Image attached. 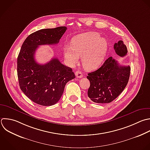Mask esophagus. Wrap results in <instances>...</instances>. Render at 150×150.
<instances>
[{
  "label": "esophagus",
  "mask_w": 150,
  "mask_h": 150,
  "mask_svg": "<svg viewBox=\"0 0 150 150\" xmlns=\"http://www.w3.org/2000/svg\"><path fill=\"white\" fill-rule=\"evenodd\" d=\"M75 74H76V77H77V78H81V77H83V74H82V73L80 71H77L75 73Z\"/></svg>",
  "instance_id": "1"
}]
</instances>
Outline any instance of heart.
Masks as SVG:
<instances>
[{
    "label": "heart",
    "mask_w": 150,
    "mask_h": 150,
    "mask_svg": "<svg viewBox=\"0 0 150 150\" xmlns=\"http://www.w3.org/2000/svg\"><path fill=\"white\" fill-rule=\"evenodd\" d=\"M108 49L107 41L100 38L96 33H86L79 35L71 40V47H64L65 59L70 66L76 65L80 56L86 70H94L100 66L104 61Z\"/></svg>",
    "instance_id": "heart-1"
}]
</instances>
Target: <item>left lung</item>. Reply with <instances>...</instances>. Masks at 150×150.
Masks as SVG:
<instances>
[{
	"label": "left lung",
	"instance_id": "8db88e82",
	"mask_svg": "<svg viewBox=\"0 0 150 150\" xmlns=\"http://www.w3.org/2000/svg\"><path fill=\"white\" fill-rule=\"evenodd\" d=\"M114 49L117 55L124 57L127 49L122 40L115 43ZM130 74L129 66L120 65L112 57L107 59L97 70L89 73L87 78L90 82L88 96L96 103H109L124 90Z\"/></svg>",
	"mask_w": 150,
	"mask_h": 150
}]
</instances>
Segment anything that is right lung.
Returning a JSON list of instances; mask_svg holds the SVG:
<instances>
[{"label":"right lung","instance_id":"1","mask_svg":"<svg viewBox=\"0 0 150 150\" xmlns=\"http://www.w3.org/2000/svg\"><path fill=\"white\" fill-rule=\"evenodd\" d=\"M67 28L45 29L30 35L24 41L18 57V77L21 90L32 101L44 106L55 104L60 99L66 83L75 78L70 67L56 57L38 64L35 54L39 46L56 45Z\"/></svg>","mask_w":150,"mask_h":150}]
</instances>
